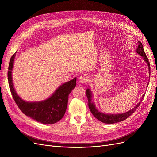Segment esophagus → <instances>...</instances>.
I'll list each match as a JSON object with an SVG mask.
<instances>
[{
  "mask_svg": "<svg viewBox=\"0 0 157 157\" xmlns=\"http://www.w3.org/2000/svg\"><path fill=\"white\" fill-rule=\"evenodd\" d=\"M78 81L81 83H85L88 81V78L86 76H81L78 78Z\"/></svg>",
  "mask_w": 157,
  "mask_h": 157,
  "instance_id": "1",
  "label": "esophagus"
}]
</instances>
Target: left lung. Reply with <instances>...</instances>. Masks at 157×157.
I'll list each match as a JSON object with an SVG mask.
<instances>
[{
  "label": "left lung",
  "instance_id": "obj_1",
  "mask_svg": "<svg viewBox=\"0 0 157 157\" xmlns=\"http://www.w3.org/2000/svg\"><path fill=\"white\" fill-rule=\"evenodd\" d=\"M138 47L136 49V52L139 54L141 56H143L144 60L147 63L148 65V69H149V72H150V63L149 60H148L147 57L143 49V46L142 44V43L140 42V41H138ZM148 84H149V81H148ZM147 84V85H148ZM86 97L88 98V107L89 109L91 111V113H92V114L99 121H101V122H103L104 123H108V124H112V123H118L121 121H123L126 120L127 118H128L130 115L132 114L134 112H135V111L137 109V108L139 106L140 104H141L142 100L141 101V102H139V104L134 107L133 109H132L131 110L128 111V112H126L125 113H122V114H106L104 113H102L99 111H98V110L96 109L95 104L92 102V92L90 91V90L89 88H88L86 90ZM145 94H143V98H144Z\"/></svg>",
  "mask_w": 157,
  "mask_h": 157
}]
</instances>
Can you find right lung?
<instances>
[{"label":"right lung","mask_w":157,"mask_h":157,"mask_svg":"<svg viewBox=\"0 0 157 157\" xmlns=\"http://www.w3.org/2000/svg\"><path fill=\"white\" fill-rule=\"evenodd\" d=\"M16 53L11 58L7 72L8 82L14 100L20 109L26 116L43 124H53L60 121L67 107L69 94L76 86V78L65 83L57 88L55 93L46 100L29 102L16 93L12 80V70Z\"/></svg>","instance_id":"obj_1"}]
</instances>
